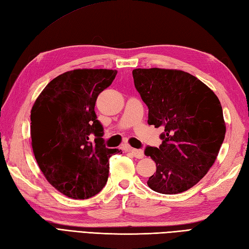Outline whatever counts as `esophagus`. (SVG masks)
<instances>
[{"instance_id": "obj_1", "label": "esophagus", "mask_w": 249, "mask_h": 249, "mask_svg": "<svg viewBox=\"0 0 249 249\" xmlns=\"http://www.w3.org/2000/svg\"><path fill=\"white\" fill-rule=\"evenodd\" d=\"M127 151H128L132 156H134L135 158H138V159H141L143 158V152L141 151V149H136V148H127Z\"/></svg>"}]
</instances>
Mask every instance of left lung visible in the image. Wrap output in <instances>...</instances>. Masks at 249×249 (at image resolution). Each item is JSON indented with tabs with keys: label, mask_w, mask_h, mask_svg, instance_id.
<instances>
[{
	"label": "left lung",
	"mask_w": 249,
	"mask_h": 249,
	"mask_svg": "<svg viewBox=\"0 0 249 249\" xmlns=\"http://www.w3.org/2000/svg\"><path fill=\"white\" fill-rule=\"evenodd\" d=\"M134 83L148 108L149 125L162 127L159 147L146 146L157 170L148 187L161 194H178L195 186L214 163L226 125L217 96L187 72L135 69Z\"/></svg>",
	"instance_id": "obj_1"
}]
</instances>
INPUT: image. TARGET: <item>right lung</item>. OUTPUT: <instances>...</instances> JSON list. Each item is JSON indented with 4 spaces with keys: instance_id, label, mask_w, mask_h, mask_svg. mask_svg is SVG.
Segmentation results:
<instances>
[{
    "instance_id": "right-lung-1",
    "label": "right lung",
    "mask_w": 249,
    "mask_h": 249,
    "mask_svg": "<svg viewBox=\"0 0 249 249\" xmlns=\"http://www.w3.org/2000/svg\"><path fill=\"white\" fill-rule=\"evenodd\" d=\"M118 71L83 69L48 84L31 112L35 158L48 181L74 199H87L105 187L109 158L118 148L104 144V127L94 111L98 94Z\"/></svg>"
}]
</instances>
